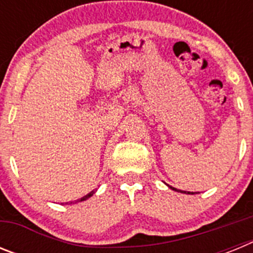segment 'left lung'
Wrapping results in <instances>:
<instances>
[{"instance_id": "left-lung-1", "label": "left lung", "mask_w": 253, "mask_h": 253, "mask_svg": "<svg viewBox=\"0 0 253 253\" xmlns=\"http://www.w3.org/2000/svg\"><path fill=\"white\" fill-rule=\"evenodd\" d=\"M171 189H172V190H175V191H180V190L175 189V187H172V186H171ZM185 194H186V193H185ZM187 194H190V193H187ZM191 194H194V193H191Z\"/></svg>"}]
</instances>
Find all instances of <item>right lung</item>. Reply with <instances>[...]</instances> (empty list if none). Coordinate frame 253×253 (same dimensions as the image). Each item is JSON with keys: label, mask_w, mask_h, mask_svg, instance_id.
Instances as JSON below:
<instances>
[{"label": "right lung", "mask_w": 253, "mask_h": 253, "mask_svg": "<svg viewBox=\"0 0 253 253\" xmlns=\"http://www.w3.org/2000/svg\"><path fill=\"white\" fill-rule=\"evenodd\" d=\"M93 194H95V191H91L90 194H87V195H84V198L78 199V200H77V202H76V203H78V202H84V200H87V199H88V198H91V196H92ZM71 204H72V202H71Z\"/></svg>", "instance_id": "1"}]
</instances>
